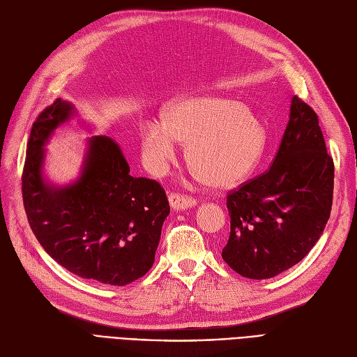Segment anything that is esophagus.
I'll return each instance as SVG.
<instances>
[{
  "instance_id": "esophagus-1",
  "label": "esophagus",
  "mask_w": 357,
  "mask_h": 357,
  "mask_svg": "<svg viewBox=\"0 0 357 357\" xmlns=\"http://www.w3.org/2000/svg\"><path fill=\"white\" fill-rule=\"evenodd\" d=\"M168 201H169L171 208L177 210V211L192 208L193 205L197 204L195 198L188 197V195H181V193H171V195L168 197Z\"/></svg>"
}]
</instances>
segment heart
<instances>
[{
	"instance_id": "obj_1",
	"label": "heart",
	"mask_w": 357,
	"mask_h": 357,
	"mask_svg": "<svg viewBox=\"0 0 357 357\" xmlns=\"http://www.w3.org/2000/svg\"><path fill=\"white\" fill-rule=\"evenodd\" d=\"M177 142L186 144L188 165L205 186L229 190L253 174L265 153L268 129L238 100L201 96L174 102L164 122L142 128L143 155L155 171L174 160Z\"/></svg>"
}]
</instances>
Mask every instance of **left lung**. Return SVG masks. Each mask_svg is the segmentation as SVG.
I'll use <instances>...</instances> for the list:
<instances>
[{
	"instance_id": "1",
	"label": "left lung",
	"mask_w": 357,
	"mask_h": 357,
	"mask_svg": "<svg viewBox=\"0 0 357 357\" xmlns=\"http://www.w3.org/2000/svg\"><path fill=\"white\" fill-rule=\"evenodd\" d=\"M333 195V160L319 117L298 96L277 156L264 174L226 198L231 218L223 261L253 280L278 275L301 262L328 223Z\"/></svg>"
}]
</instances>
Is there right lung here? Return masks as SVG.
I'll use <instances>...</instances> for the list:
<instances>
[{"instance_id":"obj_1","label":"right lung","mask_w":357,"mask_h":357,"mask_svg":"<svg viewBox=\"0 0 357 357\" xmlns=\"http://www.w3.org/2000/svg\"><path fill=\"white\" fill-rule=\"evenodd\" d=\"M75 114L56 100L31 128L22 174V195L32 232L50 257L82 278L125 286L155 262L169 204L158 181L132 177L114 139H89L80 177L55 186L43 177L45 144Z\"/></svg>"}]
</instances>
